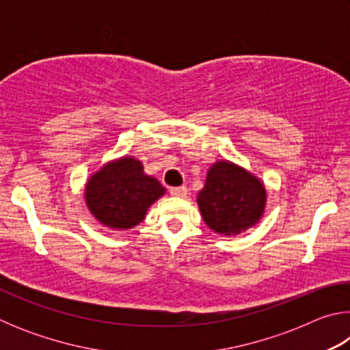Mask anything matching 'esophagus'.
I'll use <instances>...</instances> for the list:
<instances>
[{
	"label": "esophagus",
	"instance_id": "obj_1",
	"mask_svg": "<svg viewBox=\"0 0 350 350\" xmlns=\"http://www.w3.org/2000/svg\"><path fill=\"white\" fill-rule=\"evenodd\" d=\"M187 193H188L187 187H171L170 188V194L176 198H185Z\"/></svg>",
	"mask_w": 350,
	"mask_h": 350
}]
</instances>
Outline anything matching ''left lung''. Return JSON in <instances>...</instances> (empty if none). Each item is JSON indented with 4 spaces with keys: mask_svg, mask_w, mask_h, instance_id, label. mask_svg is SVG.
I'll use <instances>...</instances> for the list:
<instances>
[{
    "mask_svg": "<svg viewBox=\"0 0 350 350\" xmlns=\"http://www.w3.org/2000/svg\"><path fill=\"white\" fill-rule=\"evenodd\" d=\"M267 191L256 176L232 162L219 161L206 173L198 205L205 224L219 234L234 236L262 217Z\"/></svg>",
    "mask_w": 350,
    "mask_h": 350,
    "instance_id": "1",
    "label": "left lung"
}]
</instances>
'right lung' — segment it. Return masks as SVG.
Listing matches in <instances>:
<instances>
[{
    "mask_svg": "<svg viewBox=\"0 0 350 350\" xmlns=\"http://www.w3.org/2000/svg\"><path fill=\"white\" fill-rule=\"evenodd\" d=\"M163 194L161 182L145 174L142 162L129 156L106 163L90 177L85 188L88 208L100 224L112 230L139 225Z\"/></svg>",
    "mask_w": 350,
    "mask_h": 350,
    "instance_id": "right-lung-1",
    "label": "right lung"
}]
</instances>
